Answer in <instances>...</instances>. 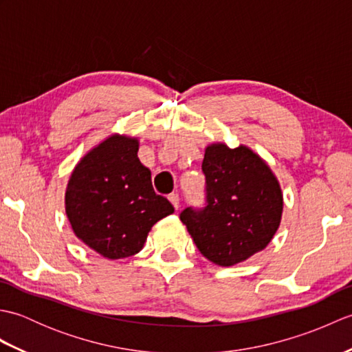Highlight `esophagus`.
I'll return each mask as SVG.
<instances>
[{"label":"esophagus","mask_w":352,"mask_h":352,"mask_svg":"<svg viewBox=\"0 0 352 352\" xmlns=\"http://www.w3.org/2000/svg\"><path fill=\"white\" fill-rule=\"evenodd\" d=\"M168 199L170 201V204L174 206L175 210H178V207H180V198H178V193H170Z\"/></svg>","instance_id":"1"}]
</instances>
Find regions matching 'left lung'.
<instances>
[{"mask_svg": "<svg viewBox=\"0 0 352 352\" xmlns=\"http://www.w3.org/2000/svg\"><path fill=\"white\" fill-rule=\"evenodd\" d=\"M206 206L180 213L197 248L219 266L265 250L280 227L283 193L271 168L243 145L206 148Z\"/></svg>", "mask_w": 352, "mask_h": 352, "instance_id": "1", "label": "left lung"}]
</instances>
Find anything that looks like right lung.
Here are the masks:
<instances>
[{
  "label": "right lung",
  "instance_id": "obj_1",
  "mask_svg": "<svg viewBox=\"0 0 352 352\" xmlns=\"http://www.w3.org/2000/svg\"><path fill=\"white\" fill-rule=\"evenodd\" d=\"M138 149V139L113 134L78 162L66 188L74 233L106 258L138 254L154 223L174 213L154 192L151 170L140 163Z\"/></svg>",
  "mask_w": 352,
  "mask_h": 352
}]
</instances>
